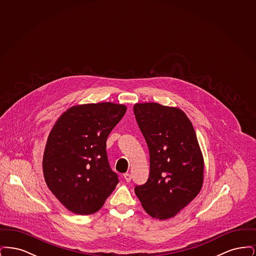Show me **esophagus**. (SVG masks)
I'll list each match as a JSON object with an SVG mask.
<instances>
[{
    "label": "esophagus",
    "instance_id": "34e87169",
    "mask_svg": "<svg viewBox=\"0 0 256 256\" xmlns=\"http://www.w3.org/2000/svg\"><path fill=\"white\" fill-rule=\"evenodd\" d=\"M124 180H126V182H130L132 180V174H128V172L124 174Z\"/></svg>",
    "mask_w": 256,
    "mask_h": 256
}]
</instances>
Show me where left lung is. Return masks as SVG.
<instances>
[{"mask_svg":"<svg viewBox=\"0 0 256 256\" xmlns=\"http://www.w3.org/2000/svg\"><path fill=\"white\" fill-rule=\"evenodd\" d=\"M134 112L150 152L148 178L134 191L150 216L169 219L202 185L204 158L195 130L178 108L146 102L136 104Z\"/></svg>","mask_w":256,"mask_h":256,"instance_id":"obj_1","label":"left lung"}]
</instances>
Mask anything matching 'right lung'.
Returning <instances> with one entry per match:
<instances>
[{"mask_svg":"<svg viewBox=\"0 0 256 256\" xmlns=\"http://www.w3.org/2000/svg\"><path fill=\"white\" fill-rule=\"evenodd\" d=\"M126 108L112 102L73 106L54 124L43 158L52 194L78 215L97 212L119 182L111 170L106 140Z\"/></svg>","mask_w":256,"mask_h":256,"instance_id":"add662e5","label":"right lung"}]
</instances>
